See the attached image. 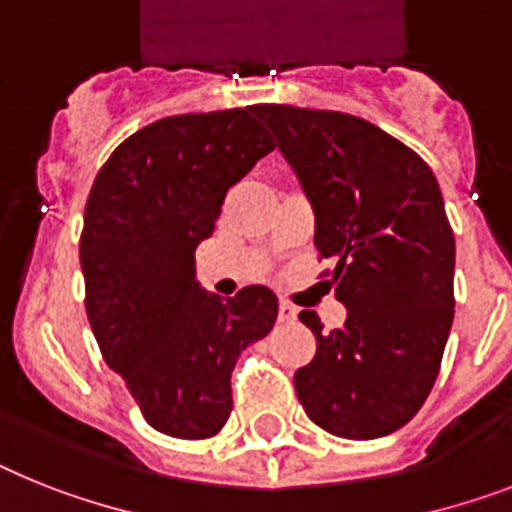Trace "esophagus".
Listing matches in <instances>:
<instances>
[{
	"label": "esophagus",
	"instance_id": "esophagus-1",
	"mask_svg": "<svg viewBox=\"0 0 512 512\" xmlns=\"http://www.w3.org/2000/svg\"><path fill=\"white\" fill-rule=\"evenodd\" d=\"M295 316H298V308L293 303L280 301V322H295Z\"/></svg>",
	"mask_w": 512,
	"mask_h": 512
}]
</instances>
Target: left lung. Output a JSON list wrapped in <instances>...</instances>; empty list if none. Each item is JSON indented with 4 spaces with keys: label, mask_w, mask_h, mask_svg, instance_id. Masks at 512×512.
<instances>
[{
    "label": "left lung",
    "mask_w": 512,
    "mask_h": 512,
    "mask_svg": "<svg viewBox=\"0 0 512 512\" xmlns=\"http://www.w3.org/2000/svg\"><path fill=\"white\" fill-rule=\"evenodd\" d=\"M316 214L322 277L348 308L345 327L301 322L316 356L295 371L303 411L324 432H398L429 398L453 327L455 238L429 164L371 122L329 109L259 104Z\"/></svg>",
    "instance_id": "8db88e82"
}]
</instances>
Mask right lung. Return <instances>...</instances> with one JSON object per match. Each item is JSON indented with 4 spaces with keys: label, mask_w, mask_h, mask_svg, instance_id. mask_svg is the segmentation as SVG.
<instances>
[{
    "label": "right lung",
    "mask_w": 512,
    "mask_h": 512,
    "mask_svg": "<svg viewBox=\"0 0 512 512\" xmlns=\"http://www.w3.org/2000/svg\"><path fill=\"white\" fill-rule=\"evenodd\" d=\"M269 151L251 107L175 114L125 138L91 185L80 232L88 322L156 432L214 437L230 418L240 350L274 327L269 287L219 301L193 277L227 190Z\"/></svg>",
    "instance_id": "obj_1"
}]
</instances>
